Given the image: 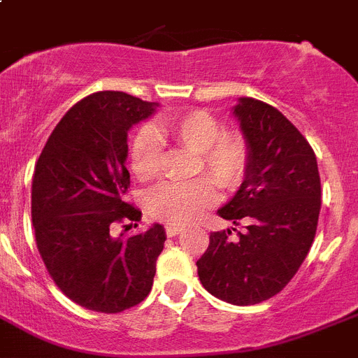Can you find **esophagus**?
Wrapping results in <instances>:
<instances>
[{"mask_svg":"<svg viewBox=\"0 0 358 358\" xmlns=\"http://www.w3.org/2000/svg\"><path fill=\"white\" fill-rule=\"evenodd\" d=\"M180 232H182V229H180V227H176V225H167V227H166L167 238H173V236H178Z\"/></svg>","mask_w":358,"mask_h":358,"instance_id":"obj_1","label":"esophagus"}]
</instances>
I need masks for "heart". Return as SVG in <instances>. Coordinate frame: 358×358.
<instances>
[{"label": "heart", "instance_id": "heart-1", "mask_svg": "<svg viewBox=\"0 0 358 358\" xmlns=\"http://www.w3.org/2000/svg\"><path fill=\"white\" fill-rule=\"evenodd\" d=\"M157 131L158 134L153 127H142L133 136L129 148L133 176L149 182L158 175L162 164L158 134L196 153L192 175L200 176L183 183H160L149 192L145 207L160 222L187 225L216 201L213 181L223 192H234L245 182L250 166V142L239 127H222L209 111L189 110L162 120Z\"/></svg>", "mask_w": 358, "mask_h": 358}]
</instances>
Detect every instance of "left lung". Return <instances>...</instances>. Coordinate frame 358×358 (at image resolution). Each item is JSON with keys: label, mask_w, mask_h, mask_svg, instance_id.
<instances>
[{"label": "left lung", "mask_w": 358, "mask_h": 358, "mask_svg": "<svg viewBox=\"0 0 358 358\" xmlns=\"http://www.w3.org/2000/svg\"><path fill=\"white\" fill-rule=\"evenodd\" d=\"M250 142V166L239 191L217 210L245 231L210 232L196 261L207 292L238 306L266 301L287 287L313 243L321 178L312 145L273 106L239 99L234 108Z\"/></svg>", "instance_id": "obj_1"}]
</instances>
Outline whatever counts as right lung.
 Here are the masks:
<instances>
[{
	"label": "right lung",
	"mask_w": 358,
	"mask_h": 358,
	"mask_svg": "<svg viewBox=\"0 0 358 358\" xmlns=\"http://www.w3.org/2000/svg\"><path fill=\"white\" fill-rule=\"evenodd\" d=\"M153 102L97 92L71 106L48 136L32 178V223L50 278L73 303L101 313L136 306L153 287L166 232L113 238V225L138 222L126 201L127 131ZM135 227H138L135 223Z\"/></svg>",
	"instance_id": "right-lung-1"
}]
</instances>
